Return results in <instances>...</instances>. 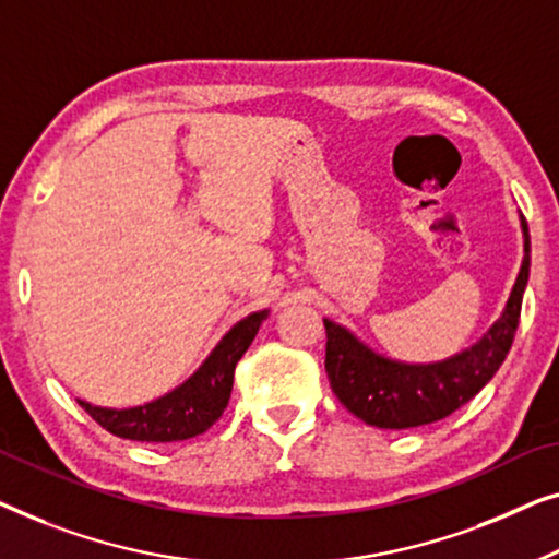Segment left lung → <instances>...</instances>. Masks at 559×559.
I'll return each mask as SVG.
<instances>
[{"label": "left lung", "mask_w": 559, "mask_h": 559, "mask_svg": "<svg viewBox=\"0 0 559 559\" xmlns=\"http://www.w3.org/2000/svg\"><path fill=\"white\" fill-rule=\"evenodd\" d=\"M524 258L519 276L499 319L471 344L440 361H400L380 355L347 326L324 319L326 326V377L334 395L352 415L367 426L405 430L443 420L497 374L512 349L522 311V296L530 281V230L524 215Z\"/></svg>", "instance_id": "8db88e82"}]
</instances>
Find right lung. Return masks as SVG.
<instances>
[{
    "instance_id": "obj_1",
    "label": "right lung",
    "mask_w": 559,
    "mask_h": 559,
    "mask_svg": "<svg viewBox=\"0 0 559 559\" xmlns=\"http://www.w3.org/2000/svg\"><path fill=\"white\" fill-rule=\"evenodd\" d=\"M271 309L253 311L238 324L230 326L215 349L204 357L202 365L187 377L175 390L164 392L162 397L148 400L133 407H104L78 397V405L106 428L108 433L141 440V443H171L187 440L207 430L227 407L233 392L235 365L253 344L258 329L269 319Z\"/></svg>"
}]
</instances>
